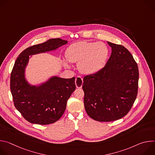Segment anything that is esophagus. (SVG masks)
<instances>
[{
  "label": "esophagus",
  "instance_id": "1",
  "mask_svg": "<svg viewBox=\"0 0 155 155\" xmlns=\"http://www.w3.org/2000/svg\"><path fill=\"white\" fill-rule=\"evenodd\" d=\"M83 83V78L81 77L78 76V77H76V78H75V84H76V87L77 88H81L82 87Z\"/></svg>",
  "mask_w": 155,
  "mask_h": 155
}]
</instances>
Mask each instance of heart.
<instances>
[{
    "mask_svg": "<svg viewBox=\"0 0 155 155\" xmlns=\"http://www.w3.org/2000/svg\"><path fill=\"white\" fill-rule=\"evenodd\" d=\"M108 54L107 47L102 42L80 41L67 48L65 58L71 62L78 63V69L83 74L91 75L104 67Z\"/></svg>",
    "mask_w": 155,
    "mask_h": 155,
    "instance_id": "1",
    "label": "heart"
}]
</instances>
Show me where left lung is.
<instances>
[{"instance_id": "1", "label": "left lung", "mask_w": 155, "mask_h": 155, "mask_svg": "<svg viewBox=\"0 0 155 155\" xmlns=\"http://www.w3.org/2000/svg\"><path fill=\"white\" fill-rule=\"evenodd\" d=\"M112 54L104 67L85 76L82 88L86 112L97 121L119 120L127 114L137 95L138 65L123 45L107 41Z\"/></svg>"}]
</instances>
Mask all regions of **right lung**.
I'll return each instance as SVG.
<instances>
[{"label": "right lung", "mask_w": 155, "mask_h": 155, "mask_svg": "<svg viewBox=\"0 0 155 155\" xmlns=\"http://www.w3.org/2000/svg\"><path fill=\"white\" fill-rule=\"evenodd\" d=\"M67 43L59 38L49 39L25 49L15 62L10 75L13 103L21 115L31 123L46 125L57 121L62 116L76 85L75 77H53L39 87L29 86L24 75L29 56L55 50Z\"/></svg>", "instance_id": "1"}]
</instances>
